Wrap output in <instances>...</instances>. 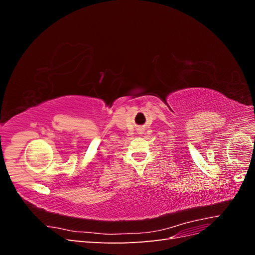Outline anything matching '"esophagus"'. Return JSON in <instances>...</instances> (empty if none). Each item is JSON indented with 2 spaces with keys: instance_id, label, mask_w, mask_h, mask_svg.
Returning <instances> with one entry per match:
<instances>
[{
  "instance_id": "34e87169",
  "label": "esophagus",
  "mask_w": 255,
  "mask_h": 255,
  "mask_svg": "<svg viewBox=\"0 0 255 255\" xmlns=\"http://www.w3.org/2000/svg\"><path fill=\"white\" fill-rule=\"evenodd\" d=\"M139 132H140V133H142V132H143V129H140V130H139Z\"/></svg>"
}]
</instances>
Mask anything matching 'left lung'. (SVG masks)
<instances>
[{
    "label": "left lung",
    "mask_w": 255,
    "mask_h": 255,
    "mask_svg": "<svg viewBox=\"0 0 255 255\" xmlns=\"http://www.w3.org/2000/svg\"><path fill=\"white\" fill-rule=\"evenodd\" d=\"M254 140H255V139H254Z\"/></svg>",
    "instance_id": "obj_1"
}]
</instances>
